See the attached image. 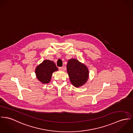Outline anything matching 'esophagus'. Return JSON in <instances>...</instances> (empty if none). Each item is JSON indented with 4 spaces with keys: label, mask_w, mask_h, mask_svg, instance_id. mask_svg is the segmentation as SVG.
<instances>
[{
    "label": "esophagus",
    "mask_w": 133,
    "mask_h": 133,
    "mask_svg": "<svg viewBox=\"0 0 133 133\" xmlns=\"http://www.w3.org/2000/svg\"><path fill=\"white\" fill-rule=\"evenodd\" d=\"M64 68H63V67H59V70H60V71H62V70H63V69Z\"/></svg>",
    "instance_id": "esophagus-1"
}]
</instances>
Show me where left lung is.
Segmentation results:
<instances>
[{
	"label": "left lung",
	"mask_w": 133,
	"mask_h": 133,
	"mask_svg": "<svg viewBox=\"0 0 133 133\" xmlns=\"http://www.w3.org/2000/svg\"><path fill=\"white\" fill-rule=\"evenodd\" d=\"M67 70L72 84L76 88L83 85L88 79L89 74L87 67L75 59L68 60Z\"/></svg>",
	"instance_id": "left-lung-1"
}]
</instances>
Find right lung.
Returning a JSON list of instances; mask_svg holds the SVG:
<instances>
[{
	"instance_id": "right-lung-1",
	"label": "right lung",
	"mask_w": 133,
	"mask_h": 133,
	"mask_svg": "<svg viewBox=\"0 0 133 133\" xmlns=\"http://www.w3.org/2000/svg\"><path fill=\"white\" fill-rule=\"evenodd\" d=\"M58 70L54 62L45 60L35 69L37 78L42 83H48L51 81L52 74Z\"/></svg>"
}]
</instances>
